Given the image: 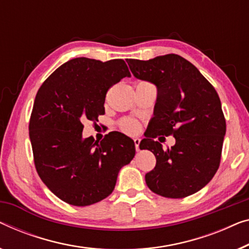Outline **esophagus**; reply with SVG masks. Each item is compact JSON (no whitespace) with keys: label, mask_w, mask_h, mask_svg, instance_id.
<instances>
[{"label":"esophagus","mask_w":249,"mask_h":249,"mask_svg":"<svg viewBox=\"0 0 249 249\" xmlns=\"http://www.w3.org/2000/svg\"><path fill=\"white\" fill-rule=\"evenodd\" d=\"M133 142H135V147H136V150L139 151V143H140V139L139 138H135L133 139Z\"/></svg>","instance_id":"1"}]
</instances>
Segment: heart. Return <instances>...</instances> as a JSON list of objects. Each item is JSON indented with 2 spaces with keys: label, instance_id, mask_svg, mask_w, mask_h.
Wrapping results in <instances>:
<instances>
[{
  "label": "heart",
  "instance_id": "1",
  "mask_svg": "<svg viewBox=\"0 0 249 249\" xmlns=\"http://www.w3.org/2000/svg\"><path fill=\"white\" fill-rule=\"evenodd\" d=\"M120 128L122 129V131L127 132L129 135H135V133L139 132L140 124L135 119L127 118L120 122Z\"/></svg>",
  "mask_w": 249,
  "mask_h": 249
}]
</instances>
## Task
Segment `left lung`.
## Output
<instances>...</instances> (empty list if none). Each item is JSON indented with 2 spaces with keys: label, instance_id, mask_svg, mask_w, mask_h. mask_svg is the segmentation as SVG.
<instances>
[{
  "label": "left lung",
  "instance_id": "1",
  "mask_svg": "<svg viewBox=\"0 0 249 249\" xmlns=\"http://www.w3.org/2000/svg\"><path fill=\"white\" fill-rule=\"evenodd\" d=\"M127 63L133 76L158 89L150 131L139 145L156 157V166L145 176L146 184L171 199L197 192L220 165L226 119L217 91L193 64L175 53ZM157 135H173L176 145L164 151L154 140Z\"/></svg>",
  "mask_w": 249,
  "mask_h": 249
}]
</instances>
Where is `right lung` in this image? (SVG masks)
<instances>
[{"mask_svg":"<svg viewBox=\"0 0 249 249\" xmlns=\"http://www.w3.org/2000/svg\"><path fill=\"white\" fill-rule=\"evenodd\" d=\"M129 76L124 59L80 57L57 68L38 89L29 122L35 166L64 202L85 207L106 199L120 168L135 156V142L120 132L101 142L82 136L83 122L104 114L107 89Z\"/></svg>","mask_w":249,"mask_h":249,"instance_id":"obj_1","label":"right lung"}]
</instances>
